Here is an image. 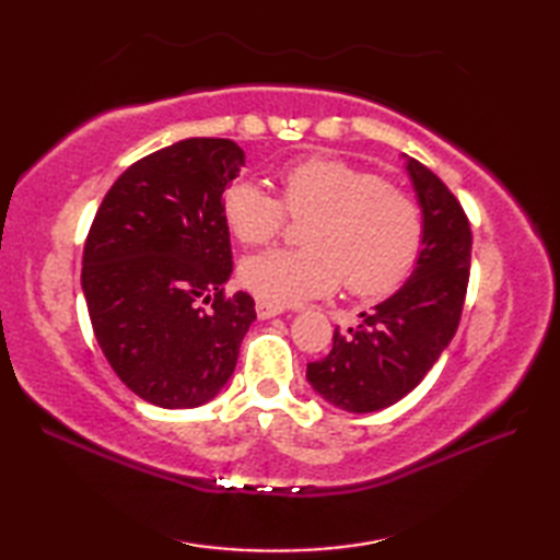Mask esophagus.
<instances>
[{
	"label": "esophagus",
	"mask_w": 560,
	"mask_h": 560,
	"mask_svg": "<svg viewBox=\"0 0 560 560\" xmlns=\"http://www.w3.org/2000/svg\"><path fill=\"white\" fill-rule=\"evenodd\" d=\"M255 307H257V317H259V319H269V317H273V315H281V313H283V305L265 301V299H257Z\"/></svg>",
	"instance_id": "esophagus-1"
}]
</instances>
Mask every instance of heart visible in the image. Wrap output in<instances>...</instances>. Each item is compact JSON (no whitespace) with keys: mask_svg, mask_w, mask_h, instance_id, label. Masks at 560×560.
<instances>
[{"mask_svg":"<svg viewBox=\"0 0 560 560\" xmlns=\"http://www.w3.org/2000/svg\"><path fill=\"white\" fill-rule=\"evenodd\" d=\"M281 199L241 177L223 192V219L243 245H265L293 217H313L305 247H279L243 261L241 277L259 299L289 305L347 287L383 299L409 279L425 241L419 201L361 165L337 156L295 161L279 175Z\"/></svg>","mask_w":560,"mask_h":560,"instance_id":"heart-1","label":"heart"}]
</instances>
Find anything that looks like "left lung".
<instances>
[{"label":"left lung","instance_id":"obj_1","mask_svg":"<svg viewBox=\"0 0 560 560\" xmlns=\"http://www.w3.org/2000/svg\"><path fill=\"white\" fill-rule=\"evenodd\" d=\"M407 171L425 217V241L404 287L361 313L359 327L335 329L325 359L307 363V383L343 411H380L407 397L459 327L471 265V229L457 197L423 163Z\"/></svg>","mask_w":560,"mask_h":560}]
</instances>
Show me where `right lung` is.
<instances>
[{"mask_svg": "<svg viewBox=\"0 0 560 560\" xmlns=\"http://www.w3.org/2000/svg\"><path fill=\"white\" fill-rule=\"evenodd\" d=\"M243 165L231 139H183L129 165L91 223L81 289L93 335L115 375L156 407L217 397L257 317L253 295L223 289V192Z\"/></svg>", "mask_w": 560, "mask_h": 560, "instance_id": "right-lung-1", "label": "right lung"}]
</instances>
